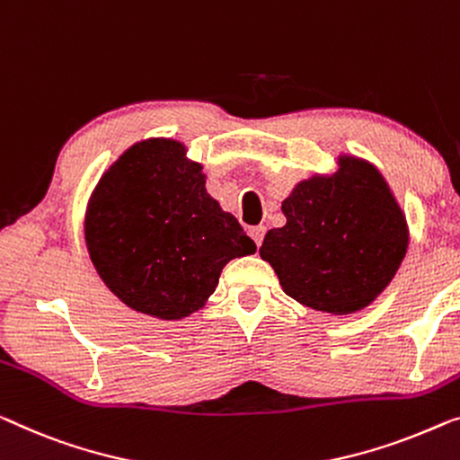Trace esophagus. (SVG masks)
<instances>
[{
    "label": "esophagus",
    "mask_w": 460,
    "mask_h": 460,
    "mask_svg": "<svg viewBox=\"0 0 460 460\" xmlns=\"http://www.w3.org/2000/svg\"><path fill=\"white\" fill-rule=\"evenodd\" d=\"M264 233H266V227H262V225H260V227H253V229L250 231V235H252V239H253V242H256V245H258V248H260V245H262Z\"/></svg>",
    "instance_id": "obj_1"
}]
</instances>
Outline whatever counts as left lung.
<instances>
[{"mask_svg":"<svg viewBox=\"0 0 460 460\" xmlns=\"http://www.w3.org/2000/svg\"><path fill=\"white\" fill-rule=\"evenodd\" d=\"M287 225L266 233L260 256L287 296L347 316L386 289L405 258V215L374 164L341 156L331 177L299 181L283 202Z\"/></svg>","mask_w":460,"mask_h":460,"instance_id":"obj_1","label":"left lung"}]
</instances>
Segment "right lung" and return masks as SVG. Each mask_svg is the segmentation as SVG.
Listing matches in <instances>:
<instances>
[{
  "instance_id": "add662e5",
  "label": "right lung",
  "mask_w": 460,
  "mask_h": 460,
  "mask_svg": "<svg viewBox=\"0 0 460 460\" xmlns=\"http://www.w3.org/2000/svg\"><path fill=\"white\" fill-rule=\"evenodd\" d=\"M204 180L183 144L153 138L128 148L94 188L88 253L102 283L132 310L186 318L215 293L229 260L256 252Z\"/></svg>"
}]
</instances>
